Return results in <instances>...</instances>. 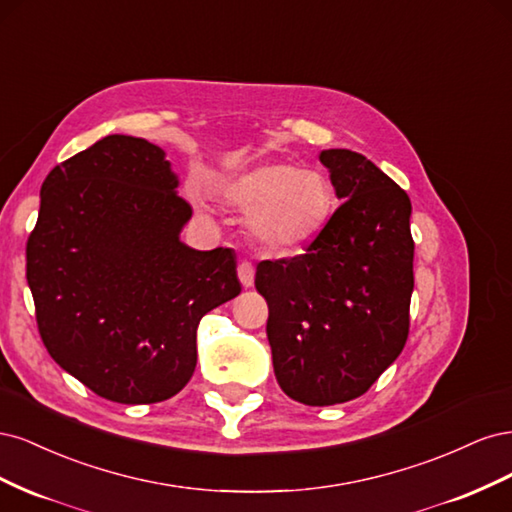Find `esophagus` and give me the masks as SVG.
I'll return each instance as SVG.
<instances>
[{
    "instance_id": "esophagus-1",
    "label": "esophagus",
    "mask_w": 512,
    "mask_h": 512,
    "mask_svg": "<svg viewBox=\"0 0 512 512\" xmlns=\"http://www.w3.org/2000/svg\"><path fill=\"white\" fill-rule=\"evenodd\" d=\"M254 265L252 262H247V260H243V262H239V267H237V275H239V280H241V284H243V288H252L254 286Z\"/></svg>"
}]
</instances>
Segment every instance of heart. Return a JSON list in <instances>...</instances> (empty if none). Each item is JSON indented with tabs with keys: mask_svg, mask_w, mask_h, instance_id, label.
<instances>
[{
	"mask_svg": "<svg viewBox=\"0 0 512 512\" xmlns=\"http://www.w3.org/2000/svg\"><path fill=\"white\" fill-rule=\"evenodd\" d=\"M222 192L247 213L252 237L271 252H294L314 241L333 213V185L320 170L267 162L230 177Z\"/></svg>",
	"mask_w": 512,
	"mask_h": 512,
	"instance_id": "heart-1",
	"label": "heart"
}]
</instances>
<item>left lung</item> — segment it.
Segmentation results:
<instances>
[{
	"label": "left lung",
	"instance_id": "left-lung-1",
	"mask_svg": "<svg viewBox=\"0 0 512 512\" xmlns=\"http://www.w3.org/2000/svg\"><path fill=\"white\" fill-rule=\"evenodd\" d=\"M320 162L344 203L303 254L256 267L275 378L305 406L344 404L380 378L406 346L414 290L408 194L356 151Z\"/></svg>",
	"mask_w": 512,
	"mask_h": 512
}]
</instances>
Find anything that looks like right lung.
I'll list each match as a JSON object with an SVG mask.
<instances>
[{"mask_svg":"<svg viewBox=\"0 0 512 512\" xmlns=\"http://www.w3.org/2000/svg\"><path fill=\"white\" fill-rule=\"evenodd\" d=\"M166 153L111 134L55 166L27 239V284L53 361L117 404L177 395L196 367V329L241 292L228 247L179 235L192 207Z\"/></svg>","mask_w":512,"mask_h":512,"instance_id":"right-lung-1","label":"right lung"}]
</instances>
